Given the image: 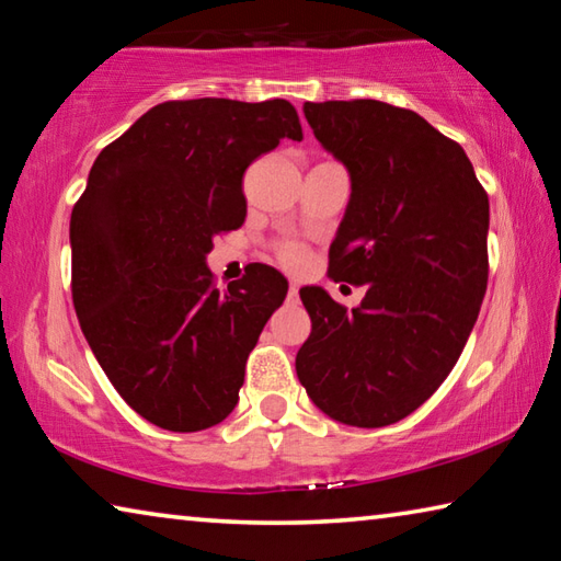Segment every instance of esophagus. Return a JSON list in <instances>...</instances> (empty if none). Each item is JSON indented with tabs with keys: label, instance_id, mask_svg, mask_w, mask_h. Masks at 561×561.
Instances as JSON below:
<instances>
[{
	"label": "esophagus",
	"instance_id": "1",
	"mask_svg": "<svg viewBox=\"0 0 561 561\" xmlns=\"http://www.w3.org/2000/svg\"><path fill=\"white\" fill-rule=\"evenodd\" d=\"M289 299H291V301L299 299V284H294V282L289 284Z\"/></svg>",
	"mask_w": 561,
	"mask_h": 561
}]
</instances>
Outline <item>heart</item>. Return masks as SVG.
<instances>
[{"label": "heart", "mask_w": 561, "mask_h": 561, "mask_svg": "<svg viewBox=\"0 0 561 561\" xmlns=\"http://www.w3.org/2000/svg\"><path fill=\"white\" fill-rule=\"evenodd\" d=\"M277 257H279V262L284 264V267L294 270V272L304 270V267H307V262H309L307 250H304V247L297 244V242H284V244L279 247Z\"/></svg>", "instance_id": "1"}]
</instances>
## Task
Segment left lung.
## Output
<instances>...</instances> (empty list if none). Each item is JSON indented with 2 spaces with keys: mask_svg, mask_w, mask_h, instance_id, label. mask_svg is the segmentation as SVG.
Masks as SVG:
<instances>
[{
  "mask_svg": "<svg viewBox=\"0 0 561 561\" xmlns=\"http://www.w3.org/2000/svg\"><path fill=\"white\" fill-rule=\"evenodd\" d=\"M304 116L351 175L331 279L366 284V297L348 311L321 287L299 291L311 334L297 376L329 417L381 428L438 391L478 321L488 193L465 150L415 111L371 99L307 101Z\"/></svg>",
  "mask_w": 561,
  "mask_h": 561,
  "instance_id": "left-lung-1",
  "label": "left lung"
}]
</instances>
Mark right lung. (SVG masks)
Here are the masks:
<instances>
[{"label": "right lung", "mask_w": 561, "mask_h": 561, "mask_svg": "<svg viewBox=\"0 0 561 561\" xmlns=\"http://www.w3.org/2000/svg\"><path fill=\"white\" fill-rule=\"evenodd\" d=\"M301 140L289 101H165L99 153L71 213V297L93 356L133 411L195 433L232 413L287 279L254 264L217 289L205 257L244 222V170Z\"/></svg>", "instance_id": "add662e5"}]
</instances>
